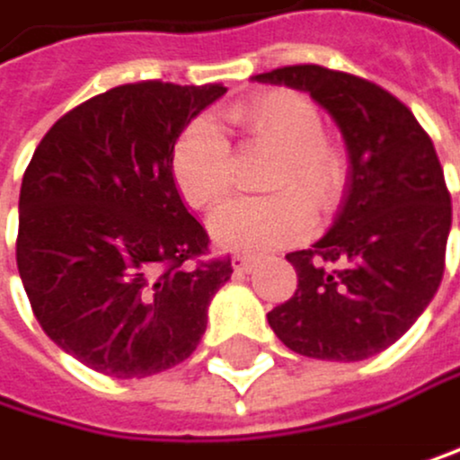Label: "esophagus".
<instances>
[{
	"label": "esophagus",
	"instance_id": "esophagus-1",
	"mask_svg": "<svg viewBox=\"0 0 460 460\" xmlns=\"http://www.w3.org/2000/svg\"><path fill=\"white\" fill-rule=\"evenodd\" d=\"M232 265H234L237 273H248L253 265H257V260L248 257V253H234V257H232Z\"/></svg>",
	"mask_w": 460,
	"mask_h": 460
}]
</instances>
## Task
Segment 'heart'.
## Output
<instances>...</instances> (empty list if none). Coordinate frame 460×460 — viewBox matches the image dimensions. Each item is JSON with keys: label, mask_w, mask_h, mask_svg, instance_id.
Wrapping results in <instances>:
<instances>
[{"label": "heart", "mask_w": 460, "mask_h": 460, "mask_svg": "<svg viewBox=\"0 0 460 460\" xmlns=\"http://www.w3.org/2000/svg\"><path fill=\"white\" fill-rule=\"evenodd\" d=\"M243 134L279 150L268 198L228 203L212 220V237L243 253H262L310 234L315 209H332L346 184V155L323 137L318 105L290 89L257 94L228 111ZM178 192L195 209H217L234 187L232 150L209 119H195L172 150Z\"/></svg>", "instance_id": "b5f03b06"}]
</instances>
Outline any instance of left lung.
Listing matches in <instances>:
<instances>
[{
	"mask_svg": "<svg viewBox=\"0 0 460 460\" xmlns=\"http://www.w3.org/2000/svg\"><path fill=\"white\" fill-rule=\"evenodd\" d=\"M310 92L349 150L343 207L313 248L288 253L298 288L268 313L288 349L318 360H366L400 341L433 301L453 223L428 130L391 92L315 64L257 75Z\"/></svg>",
	"mask_w": 460,
	"mask_h": 460,
	"instance_id": "obj_1",
	"label": "left lung"
}]
</instances>
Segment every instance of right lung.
I'll list each match as a JSON object with an SVG mask.
<instances>
[{
	"mask_svg": "<svg viewBox=\"0 0 460 460\" xmlns=\"http://www.w3.org/2000/svg\"><path fill=\"white\" fill-rule=\"evenodd\" d=\"M220 83H125L60 117L22 178L16 265L41 330L108 377L187 360L232 260L184 207L175 142Z\"/></svg>",
	"mask_w": 460,
	"mask_h": 460,
	"instance_id": "obj_1",
	"label": "right lung"
}]
</instances>
